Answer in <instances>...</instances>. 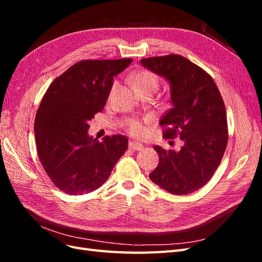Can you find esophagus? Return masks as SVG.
Returning <instances> with one entry per match:
<instances>
[{"label": "esophagus", "mask_w": 262, "mask_h": 262, "mask_svg": "<svg viewBox=\"0 0 262 262\" xmlns=\"http://www.w3.org/2000/svg\"><path fill=\"white\" fill-rule=\"evenodd\" d=\"M129 148L132 150H142L144 148V146L140 143H137V142H130Z\"/></svg>", "instance_id": "1"}]
</instances>
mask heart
Wrapping results in <instances>:
<instances>
[{
	"label": "heart",
	"instance_id": "b5f03b06",
	"mask_svg": "<svg viewBox=\"0 0 262 262\" xmlns=\"http://www.w3.org/2000/svg\"><path fill=\"white\" fill-rule=\"evenodd\" d=\"M133 83L138 92H150L155 93L158 89V85H160V81H158V77L147 70H141L139 72L133 75ZM117 86V83L114 84V89ZM126 129L132 134V136L137 138H143L146 136V129L144 124L142 121L134 120L129 121L128 125H126Z\"/></svg>",
	"mask_w": 262,
	"mask_h": 262
}]
</instances>
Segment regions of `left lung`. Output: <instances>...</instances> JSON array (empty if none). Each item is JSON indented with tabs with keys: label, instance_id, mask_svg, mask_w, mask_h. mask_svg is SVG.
Segmentation results:
<instances>
[{
	"label": "left lung",
	"instance_id": "left-lung-1",
	"mask_svg": "<svg viewBox=\"0 0 262 262\" xmlns=\"http://www.w3.org/2000/svg\"><path fill=\"white\" fill-rule=\"evenodd\" d=\"M141 64L164 77L170 86L172 107L162 117L164 138L177 136L180 150L154 146L160 156L149 179L172 194L184 195L211 179L227 145V120L223 98L213 78L178 54L142 59Z\"/></svg>",
	"mask_w": 262,
	"mask_h": 262
}]
</instances>
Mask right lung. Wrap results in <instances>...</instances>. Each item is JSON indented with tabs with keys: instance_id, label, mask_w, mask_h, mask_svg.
I'll use <instances>...</instances> for the list:
<instances>
[{
	"instance_id": "right-lung-1",
	"label": "right lung",
	"mask_w": 262,
	"mask_h": 262,
	"mask_svg": "<svg viewBox=\"0 0 262 262\" xmlns=\"http://www.w3.org/2000/svg\"><path fill=\"white\" fill-rule=\"evenodd\" d=\"M132 59L85 60L51 83L35 118L39 160L54 186L68 194L89 193L102 186L128 148L123 136L89 134V121L105 107L114 77Z\"/></svg>"
}]
</instances>
